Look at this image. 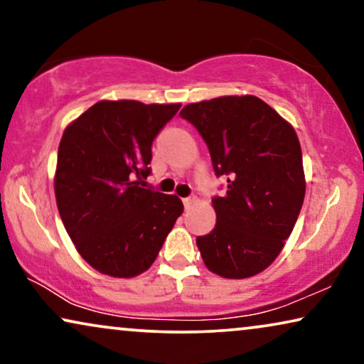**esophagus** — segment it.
Listing matches in <instances>:
<instances>
[{"instance_id": "obj_1", "label": "esophagus", "mask_w": 364, "mask_h": 364, "mask_svg": "<svg viewBox=\"0 0 364 364\" xmlns=\"http://www.w3.org/2000/svg\"><path fill=\"white\" fill-rule=\"evenodd\" d=\"M196 203H198V198L196 196L183 198V207H186V208H191L192 205H196Z\"/></svg>"}]
</instances>
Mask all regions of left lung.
<instances>
[{"label": "left lung", "mask_w": 364, "mask_h": 364, "mask_svg": "<svg viewBox=\"0 0 364 364\" xmlns=\"http://www.w3.org/2000/svg\"><path fill=\"white\" fill-rule=\"evenodd\" d=\"M181 117L207 142L227 193L215 197V228L197 237L202 260L218 277L242 280L275 262L305 198L295 129L260 97L222 96L187 104Z\"/></svg>", "instance_id": "left-lung-1"}]
</instances>
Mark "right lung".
<instances>
[{
    "label": "right lung",
    "instance_id": "1",
    "mask_svg": "<svg viewBox=\"0 0 364 364\" xmlns=\"http://www.w3.org/2000/svg\"><path fill=\"white\" fill-rule=\"evenodd\" d=\"M178 109L104 99L64 129L54 173L58 210L79 255L102 275L149 270L182 215L177 196L141 187L154 137Z\"/></svg>",
    "mask_w": 364,
    "mask_h": 364
}]
</instances>
